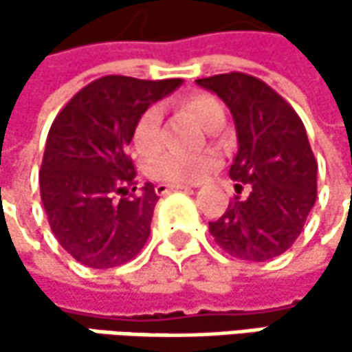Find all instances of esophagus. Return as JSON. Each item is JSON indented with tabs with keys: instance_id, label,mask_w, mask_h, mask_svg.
Wrapping results in <instances>:
<instances>
[{
	"instance_id": "obj_1",
	"label": "esophagus",
	"mask_w": 352,
	"mask_h": 352,
	"mask_svg": "<svg viewBox=\"0 0 352 352\" xmlns=\"http://www.w3.org/2000/svg\"><path fill=\"white\" fill-rule=\"evenodd\" d=\"M155 189H157L159 195H167L171 191H179V189H191V185H183V183H159Z\"/></svg>"
}]
</instances>
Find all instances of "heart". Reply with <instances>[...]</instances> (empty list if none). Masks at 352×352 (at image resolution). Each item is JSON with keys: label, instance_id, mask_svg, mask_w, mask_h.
<instances>
[{"label": "heart", "instance_id": "1", "mask_svg": "<svg viewBox=\"0 0 352 352\" xmlns=\"http://www.w3.org/2000/svg\"><path fill=\"white\" fill-rule=\"evenodd\" d=\"M181 107L189 111L199 124L206 128L214 126L216 122L224 120V109L222 104L210 96V94H191L181 100ZM161 107H146L140 118L136 120L134 132H132V142L138 155L142 157H155L161 151ZM218 165V157L212 153L206 155H195V157H179V155H167L157 161L155 173L157 177L173 183H193L197 179L210 173Z\"/></svg>", "mask_w": 352, "mask_h": 352}]
</instances>
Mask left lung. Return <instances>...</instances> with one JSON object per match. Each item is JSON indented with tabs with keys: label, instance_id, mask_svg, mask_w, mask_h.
<instances>
[{
	"label": "left lung",
	"instance_id": "8db88e82",
	"mask_svg": "<svg viewBox=\"0 0 352 352\" xmlns=\"http://www.w3.org/2000/svg\"><path fill=\"white\" fill-rule=\"evenodd\" d=\"M234 118L239 153L230 167L246 199L232 197L224 216L210 222L216 245L230 256L263 263L283 254L302 234L316 201L318 163L304 122L275 89L246 73L197 79Z\"/></svg>",
	"mask_w": 352,
	"mask_h": 352
}]
</instances>
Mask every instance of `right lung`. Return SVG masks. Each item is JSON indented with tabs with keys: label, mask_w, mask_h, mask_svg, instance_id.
Returning <instances> with one entry per match:
<instances>
[{
	"label": "right lung",
	"mask_w": 352,
	"mask_h": 352,
	"mask_svg": "<svg viewBox=\"0 0 352 352\" xmlns=\"http://www.w3.org/2000/svg\"><path fill=\"white\" fill-rule=\"evenodd\" d=\"M181 85L107 75L85 85L54 118L40 167V197L58 245L91 269L132 261L151 234L159 195L136 193L128 144L140 113Z\"/></svg>",
	"instance_id": "obj_1"
}]
</instances>
